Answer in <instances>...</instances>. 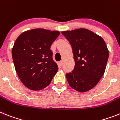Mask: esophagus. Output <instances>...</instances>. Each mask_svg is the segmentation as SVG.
Wrapping results in <instances>:
<instances>
[{"mask_svg": "<svg viewBox=\"0 0 120 120\" xmlns=\"http://www.w3.org/2000/svg\"><path fill=\"white\" fill-rule=\"evenodd\" d=\"M58 65H60V66H62L63 65V61H60V62H58Z\"/></svg>", "mask_w": 120, "mask_h": 120, "instance_id": "obj_1", "label": "esophagus"}]
</instances>
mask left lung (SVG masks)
I'll return each instance as SVG.
<instances>
[{
	"instance_id": "left-lung-1",
	"label": "left lung",
	"mask_w": 120,
	"mask_h": 120,
	"mask_svg": "<svg viewBox=\"0 0 120 120\" xmlns=\"http://www.w3.org/2000/svg\"><path fill=\"white\" fill-rule=\"evenodd\" d=\"M71 44L75 66L66 73L68 83L73 89L85 92L98 83L105 72L109 51L99 35L85 29L62 32Z\"/></svg>"
}]
</instances>
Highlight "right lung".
<instances>
[{
    "label": "right lung",
    "instance_id": "add662e5",
    "mask_svg": "<svg viewBox=\"0 0 120 120\" xmlns=\"http://www.w3.org/2000/svg\"><path fill=\"white\" fill-rule=\"evenodd\" d=\"M58 31L35 29L18 37L12 49L15 69L21 81L32 90H40L50 84L58 71L50 48L59 36Z\"/></svg>",
    "mask_w": 120,
    "mask_h": 120
}]
</instances>
